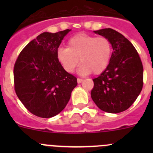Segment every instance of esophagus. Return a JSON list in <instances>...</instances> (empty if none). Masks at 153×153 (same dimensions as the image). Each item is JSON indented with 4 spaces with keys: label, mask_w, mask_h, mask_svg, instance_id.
<instances>
[{
    "label": "esophagus",
    "mask_w": 153,
    "mask_h": 153,
    "mask_svg": "<svg viewBox=\"0 0 153 153\" xmlns=\"http://www.w3.org/2000/svg\"><path fill=\"white\" fill-rule=\"evenodd\" d=\"M77 81H78V84H81V83L83 81V79L82 78H78V79H77Z\"/></svg>",
    "instance_id": "34e87169"
}]
</instances>
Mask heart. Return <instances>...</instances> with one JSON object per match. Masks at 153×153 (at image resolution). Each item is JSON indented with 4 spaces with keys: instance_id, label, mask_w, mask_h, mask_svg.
I'll return each mask as SVG.
<instances>
[{
    "instance_id": "heart-1",
    "label": "heart",
    "mask_w": 153,
    "mask_h": 153,
    "mask_svg": "<svg viewBox=\"0 0 153 153\" xmlns=\"http://www.w3.org/2000/svg\"><path fill=\"white\" fill-rule=\"evenodd\" d=\"M112 54V46L107 38L79 33L68 41L67 48L61 47L57 50L56 57L69 73H72L81 62L82 65L78 70L81 75L90 72L100 75L109 66Z\"/></svg>"
}]
</instances>
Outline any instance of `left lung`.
<instances>
[{
  "label": "left lung",
  "mask_w": 153,
  "mask_h": 153,
  "mask_svg": "<svg viewBox=\"0 0 153 153\" xmlns=\"http://www.w3.org/2000/svg\"><path fill=\"white\" fill-rule=\"evenodd\" d=\"M110 41L113 52L106 69L94 78L91 97L97 106L109 113L130 107L143 87V65L138 52L121 33L107 28L94 31Z\"/></svg>",
  "instance_id": "1"
}]
</instances>
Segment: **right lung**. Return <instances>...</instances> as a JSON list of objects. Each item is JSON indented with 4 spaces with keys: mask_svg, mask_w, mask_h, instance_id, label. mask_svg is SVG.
<instances>
[{
    "mask_svg": "<svg viewBox=\"0 0 153 153\" xmlns=\"http://www.w3.org/2000/svg\"><path fill=\"white\" fill-rule=\"evenodd\" d=\"M71 29L56 33L43 32L26 46L14 67L17 96L36 116L52 118L67 106L77 86V78L58 62L56 52Z\"/></svg>",
    "mask_w": 153,
    "mask_h": 153,
    "instance_id": "add662e5",
    "label": "right lung"
}]
</instances>
